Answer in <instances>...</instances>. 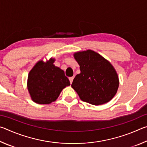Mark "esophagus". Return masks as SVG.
<instances>
[{
  "instance_id": "1",
  "label": "esophagus",
  "mask_w": 147,
  "mask_h": 147,
  "mask_svg": "<svg viewBox=\"0 0 147 147\" xmlns=\"http://www.w3.org/2000/svg\"><path fill=\"white\" fill-rule=\"evenodd\" d=\"M73 79H74V76H72V77H70V78H69V81H70L71 84H72V82H73Z\"/></svg>"
}]
</instances>
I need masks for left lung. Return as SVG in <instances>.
<instances>
[{"label":"left lung","mask_w":147,"mask_h":147,"mask_svg":"<svg viewBox=\"0 0 147 147\" xmlns=\"http://www.w3.org/2000/svg\"><path fill=\"white\" fill-rule=\"evenodd\" d=\"M80 69L71 84L82 101L93 105L108 102L119 88L115 69L100 54L91 50L74 54Z\"/></svg>","instance_id":"1"}]
</instances>
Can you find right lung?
I'll list each match as a JSON object with an SVG mask.
<instances>
[{
  "instance_id": "obj_1",
  "label": "right lung",
  "mask_w": 147,
  "mask_h": 147,
  "mask_svg": "<svg viewBox=\"0 0 147 147\" xmlns=\"http://www.w3.org/2000/svg\"><path fill=\"white\" fill-rule=\"evenodd\" d=\"M54 59L46 63L39 61L30 71L28 89L32 100L40 104L55 101L62 89L70 86V82L63 70L56 67Z\"/></svg>"
}]
</instances>
